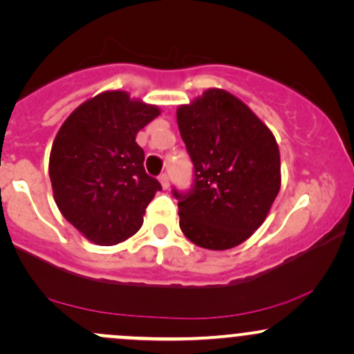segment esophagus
I'll use <instances>...</instances> for the list:
<instances>
[{
	"instance_id": "obj_1",
	"label": "esophagus",
	"mask_w": 354,
	"mask_h": 354,
	"mask_svg": "<svg viewBox=\"0 0 354 354\" xmlns=\"http://www.w3.org/2000/svg\"><path fill=\"white\" fill-rule=\"evenodd\" d=\"M160 183H161V186H163V189H168V186H169V176L166 173H163V174H160Z\"/></svg>"
}]
</instances>
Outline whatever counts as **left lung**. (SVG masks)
Segmentation results:
<instances>
[{
	"label": "left lung",
	"instance_id": "left-lung-1",
	"mask_svg": "<svg viewBox=\"0 0 354 354\" xmlns=\"http://www.w3.org/2000/svg\"><path fill=\"white\" fill-rule=\"evenodd\" d=\"M194 165V188L180 200V228L196 246L241 245L265 223L281 188L279 148L271 129L231 93L209 88L176 109Z\"/></svg>",
	"mask_w": 354,
	"mask_h": 354
}]
</instances>
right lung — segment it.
Masks as SVG:
<instances>
[{"mask_svg":"<svg viewBox=\"0 0 354 354\" xmlns=\"http://www.w3.org/2000/svg\"><path fill=\"white\" fill-rule=\"evenodd\" d=\"M156 104L109 89L81 103L61 124L50 153L53 198L66 221L100 246L123 243L143 225L161 189L145 171L136 135L160 116Z\"/></svg>","mask_w":354,"mask_h":354,"instance_id":"right-lung-1","label":"right lung"}]
</instances>
